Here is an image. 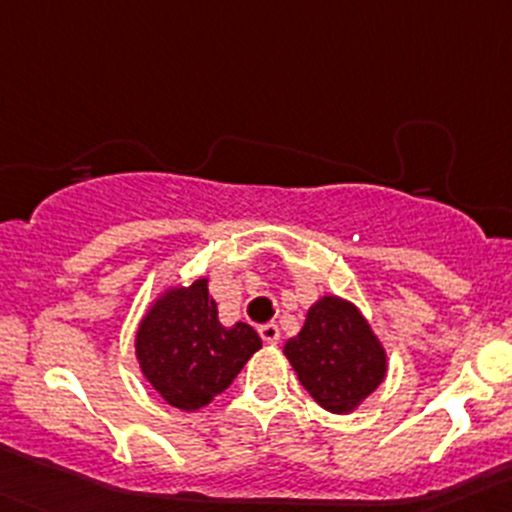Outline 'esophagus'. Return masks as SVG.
Returning a JSON list of instances; mask_svg holds the SVG:
<instances>
[{
	"label": "esophagus",
	"mask_w": 512,
	"mask_h": 512,
	"mask_svg": "<svg viewBox=\"0 0 512 512\" xmlns=\"http://www.w3.org/2000/svg\"><path fill=\"white\" fill-rule=\"evenodd\" d=\"M260 337L265 344H277L280 342V329H277V324H262Z\"/></svg>",
	"instance_id": "obj_1"
}]
</instances>
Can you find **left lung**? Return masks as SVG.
<instances>
[{"mask_svg": "<svg viewBox=\"0 0 512 512\" xmlns=\"http://www.w3.org/2000/svg\"><path fill=\"white\" fill-rule=\"evenodd\" d=\"M297 379L322 409L349 414L386 376V349L359 307L324 294L309 307L304 327L285 344Z\"/></svg>", "mask_w": 512, "mask_h": 512, "instance_id": "left-lung-1", "label": "left lung"}]
</instances>
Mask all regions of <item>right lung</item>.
Listing matches in <instances>:
<instances>
[{"label":"right lung","instance_id":"right-lung-1","mask_svg":"<svg viewBox=\"0 0 512 512\" xmlns=\"http://www.w3.org/2000/svg\"><path fill=\"white\" fill-rule=\"evenodd\" d=\"M260 347V334L250 324H220L205 277L188 287L165 289L136 332L143 376L180 411L208 406Z\"/></svg>","mask_w":512,"mask_h":512}]
</instances>
